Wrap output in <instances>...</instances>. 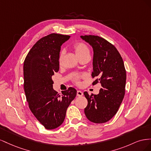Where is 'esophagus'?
<instances>
[{"mask_svg": "<svg viewBox=\"0 0 151 151\" xmlns=\"http://www.w3.org/2000/svg\"><path fill=\"white\" fill-rule=\"evenodd\" d=\"M83 95V91H80V90H79V91H77V96H82Z\"/></svg>", "mask_w": 151, "mask_h": 151, "instance_id": "obj_1", "label": "esophagus"}]
</instances>
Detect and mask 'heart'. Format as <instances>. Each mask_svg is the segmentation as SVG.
<instances>
[{"mask_svg": "<svg viewBox=\"0 0 151 151\" xmlns=\"http://www.w3.org/2000/svg\"><path fill=\"white\" fill-rule=\"evenodd\" d=\"M75 52L76 55L79 58L81 56L84 55L87 53H89V49L87 46L86 45H85L83 43H77L74 45V46ZM63 55V52L62 51L60 53V55H59V61L62 60V58ZM81 77V76H75L74 77V81L76 82V83H79V80Z\"/></svg>", "mask_w": 151, "mask_h": 151, "instance_id": "b5f03b06", "label": "heart"}]
</instances>
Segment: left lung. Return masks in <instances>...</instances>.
<instances>
[{
  "label": "left lung",
  "instance_id": "left-lung-1",
  "mask_svg": "<svg viewBox=\"0 0 151 151\" xmlns=\"http://www.w3.org/2000/svg\"><path fill=\"white\" fill-rule=\"evenodd\" d=\"M93 49L92 77H98L102 88L98 94H84L88 99L84 113L95 123L109 121L118 110L125 96L126 70L123 59L117 49L103 38L94 35L81 36Z\"/></svg>",
  "mask_w": 151,
  "mask_h": 151
}]
</instances>
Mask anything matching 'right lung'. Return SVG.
Wrapping results in <instances>:
<instances>
[{
  "mask_svg": "<svg viewBox=\"0 0 151 151\" xmlns=\"http://www.w3.org/2000/svg\"><path fill=\"white\" fill-rule=\"evenodd\" d=\"M70 36L52 33L41 38L24 62V89L31 112L45 129H55L64 121L67 108L76 96L69 88L58 94L53 88L52 77L59 70L62 45Z\"/></svg>",
  "mask_w": 151,
  "mask_h": 151,
  "instance_id": "obj_1",
  "label": "right lung"
}]
</instances>
